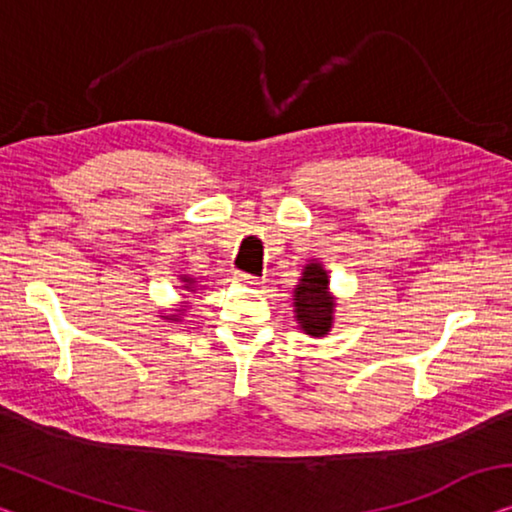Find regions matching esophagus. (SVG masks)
<instances>
[{
  "instance_id": "obj_1",
  "label": "esophagus",
  "mask_w": 512,
  "mask_h": 512,
  "mask_svg": "<svg viewBox=\"0 0 512 512\" xmlns=\"http://www.w3.org/2000/svg\"><path fill=\"white\" fill-rule=\"evenodd\" d=\"M234 278H236V280H241V282H246V285H253V287L262 285V280H259L257 276H250V273H243V271H236V273H234Z\"/></svg>"
}]
</instances>
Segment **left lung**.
Returning <instances> with one entry per match:
<instances>
[{"label": "left lung", "mask_w": 512, "mask_h": 512, "mask_svg": "<svg viewBox=\"0 0 512 512\" xmlns=\"http://www.w3.org/2000/svg\"><path fill=\"white\" fill-rule=\"evenodd\" d=\"M294 312L299 319L301 329L315 338L329 333L333 324V296L329 294V276L322 264H308L303 278L294 289Z\"/></svg>", "instance_id": "8db88e82"}]
</instances>
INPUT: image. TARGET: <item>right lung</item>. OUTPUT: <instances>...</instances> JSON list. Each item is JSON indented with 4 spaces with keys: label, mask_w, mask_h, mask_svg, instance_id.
Listing matches in <instances>:
<instances>
[{
    "label": "right lung",
    "mask_w": 512,
    "mask_h": 512,
    "mask_svg": "<svg viewBox=\"0 0 512 512\" xmlns=\"http://www.w3.org/2000/svg\"><path fill=\"white\" fill-rule=\"evenodd\" d=\"M183 282H186V289L193 287V280H190V278H183Z\"/></svg>",
    "instance_id": "add662e5"
}]
</instances>
